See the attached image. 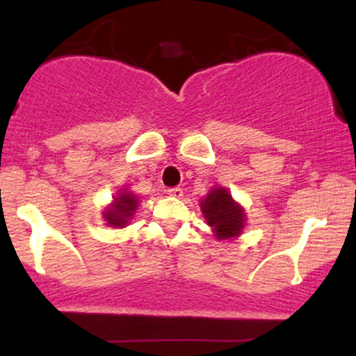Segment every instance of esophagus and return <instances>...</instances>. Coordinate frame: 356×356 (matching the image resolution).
Here are the masks:
<instances>
[{"label": "esophagus", "mask_w": 356, "mask_h": 356, "mask_svg": "<svg viewBox=\"0 0 356 356\" xmlns=\"http://www.w3.org/2000/svg\"><path fill=\"white\" fill-rule=\"evenodd\" d=\"M167 194L172 195V197H182V189L181 187H170V189H167Z\"/></svg>", "instance_id": "esophagus-1"}]
</instances>
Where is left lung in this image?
<instances>
[{
  "label": "left lung",
  "mask_w": 356,
  "mask_h": 356,
  "mask_svg": "<svg viewBox=\"0 0 356 356\" xmlns=\"http://www.w3.org/2000/svg\"><path fill=\"white\" fill-rule=\"evenodd\" d=\"M201 209L219 241L232 239L243 232L246 214L224 187L211 189L209 194L201 201Z\"/></svg>",
  "instance_id": "8db88e82"
}]
</instances>
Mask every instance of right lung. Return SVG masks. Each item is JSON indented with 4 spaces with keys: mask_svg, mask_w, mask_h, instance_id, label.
<instances>
[{
    "mask_svg": "<svg viewBox=\"0 0 356 356\" xmlns=\"http://www.w3.org/2000/svg\"><path fill=\"white\" fill-rule=\"evenodd\" d=\"M138 207V197L132 192L120 191V195L113 199V202L104 212V218L108 226L125 227L129 220L134 218Z\"/></svg>",
    "mask_w": 356,
    "mask_h": 356,
    "instance_id": "1",
    "label": "right lung"
}]
</instances>
